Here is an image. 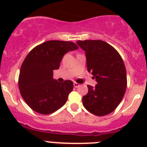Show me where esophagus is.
I'll use <instances>...</instances> for the list:
<instances>
[{"label": "esophagus", "instance_id": "obj_1", "mask_svg": "<svg viewBox=\"0 0 147 147\" xmlns=\"http://www.w3.org/2000/svg\"><path fill=\"white\" fill-rule=\"evenodd\" d=\"M74 87L75 88H78V87H79V86H80V85H79V84H78V83H77V82H74Z\"/></svg>", "mask_w": 147, "mask_h": 147}]
</instances>
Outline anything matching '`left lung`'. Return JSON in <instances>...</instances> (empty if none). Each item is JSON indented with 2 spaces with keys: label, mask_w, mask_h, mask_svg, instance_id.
I'll return each mask as SVG.
<instances>
[{
  "label": "left lung",
  "mask_w": 147,
  "mask_h": 147,
  "mask_svg": "<svg viewBox=\"0 0 147 147\" xmlns=\"http://www.w3.org/2000/svg\"><path fill=\"white\" fill-rule=\"evenodd\" d=\"M85 52L87 69L95 78V87L88 85L82 98L84 107L96 116H105L116 109L125 94L127 71L118 52L102 40H78Z\"/></svg>",
  "instance_id": "obj_1"
}]
</instances>
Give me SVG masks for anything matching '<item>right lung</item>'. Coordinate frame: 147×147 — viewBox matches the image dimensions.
I'll list each match as a JSON object with an SVG mask.
<instances>
[{"label": "right lung", "instance_id": "add662e5", "mask_svg": "<svg viewBox=\"0 0 147 147\" xmlns=\"http://www.w3.org/2000/svg\"><path fill=\"white\" fill-rule=\"evenodd\" d=\"M78 49L72 42L50 40L28 53L20 68L18 86L22 98L31 109L49 114L65 104L73 89V82H58L53 79V70L59 68L65 53Z\"/></svg>", "mask_w": 147, "mask_h": 147}]
</instances>
